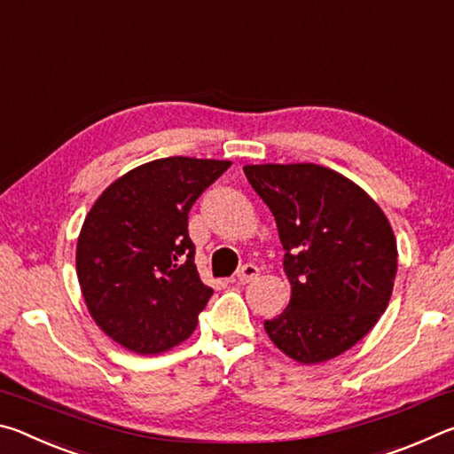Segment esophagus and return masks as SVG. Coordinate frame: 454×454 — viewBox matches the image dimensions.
Instances as JSON below:
<instances>
[{
    "instance_id": "esophagus-1",
    "label": "esophagus",
    "mask_w": 454,
    "mask_h": 454,
    "mask_svg": "<svg viewBox=\"0 0 454 454\" xmlns=\"http://www.w3.org/2000/svg\"><path fill=\"white\" fill-rule=\"evenodd\" d=\"M258 274H260V268L256 266V264H252V262H246L240 270L236 272V278L240 280V282H252L254 278H258Z\"/></svg>"
}]
</instances>
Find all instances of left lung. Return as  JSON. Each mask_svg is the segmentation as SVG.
<instances>
[{
	"label": "left lung",
	"instance_id": "obj_1",
	"mask_svg": "<svg viewBox=\"0 0 454 454\" xmlns=\"http://www.w3.org/2000/svg\"><path fill=\"white\" fill-rule=\"evenodd\" d=\"M278 226L292 296L264 322L284 355L304 364L334 358L387 310L396 240L387 216L355 182L317 164L246 166Z\"/></svg>",
	"mask_w": 454,
	"mask_h": 454
}]
</instances>
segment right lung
I'll list each match as a JSON object with an SVG mask.
<instances>
[{"label": "right lung", "mask_w": 454, "mask_h": 454, "mask_svg": "<svg viewBox=\"0 0 454 454\" xmlns=\"http://www.w3.org/2000/svg\"><path fill=\"white\" fill-rule=\"evenodd\" d=\"M226 160L160 158L118 178L91 206L75 250L96 325L137 355L186 340L212 288L200 280L188 212Z\"/></svg>", "instance_id": "obj_1"}]
</instances>
